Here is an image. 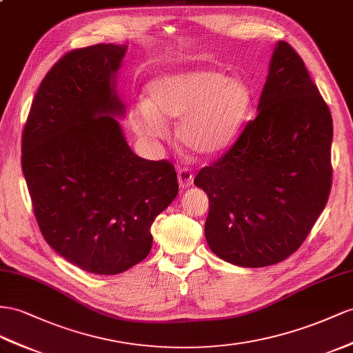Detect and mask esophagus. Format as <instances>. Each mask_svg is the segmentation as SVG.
I'll return each instance as SVG.
<instances>
[{
	"label": "esophagus",
	"mask_w": 353,
	"mask_h": 353,
	"mask_svg": "<svg viewBox=\"0 0 353 353\" xmlns=\"http://www.w3.org/2000/svg\"><path fill=\"white\" fill-rule=\"evenodd\" d=\"M177 179H179V186L180 189H186L192 185V180H194V174L192 171L189 168H179L177 171Z\"/></svg>",
	"instance_id": "1"
}]
</instances>
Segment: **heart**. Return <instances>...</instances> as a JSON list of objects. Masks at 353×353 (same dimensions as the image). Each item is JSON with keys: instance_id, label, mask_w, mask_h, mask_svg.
<instances>
[{"instance_id": "b5f03b06", "label": "heart", "mask_w": 353, "mask_h": 353, "mask_svg": "<svg viewBox=\"0 0 353 353\" xmlns=\"http://www.w3.org/2000/svg\"><path fill=\"white\" fill-rule=\"evenodd\" d=\"M252 104L249 86L212 68H177L153 77L146 101L132 107V130L150 139L165 134L164 121H177L179 143L200 158L228 149L246 121Z\"/></svg>"}]
</instances>
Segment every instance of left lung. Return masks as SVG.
Masks as SVG:
<instances>
[{
    "mask_svg": "<svg viewBox=\"0 0 353 353\" xmlns=\"http://www.w3.org/2000/svg\"><path fill=\"white\" fill-rule=\"evenodd\" d=\"M332 117L300 55L277 41L258 116L196 174L209 196L204 234L216 256L259 268L301 246L331 189Z\"/></svg>",
    "mask_w": 353,
    "mask_h": 353,
    "instance_id": "1",
    "label": "left lung"
}]
</instances>
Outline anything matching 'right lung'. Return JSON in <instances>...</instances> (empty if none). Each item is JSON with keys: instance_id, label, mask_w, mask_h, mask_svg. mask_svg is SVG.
<instances>
[{"instance_id": "obj_1", "label": "right lung", "mask_w": 353, "mask_h": 353, "mask_svg": "<svg viewBox=\"0 0 353 353\" xmlns=\"http://www.w3.org/2000/svg\"><path fill=\"white\" fill-rule=\"evenodd\" d=\"M126 44L62 57L34 97L22 170L40 231L70 264L119 274L149 255L150 227L179 192L173 164L135 155L117 119Z\"/></svg>"}]
</instances>
